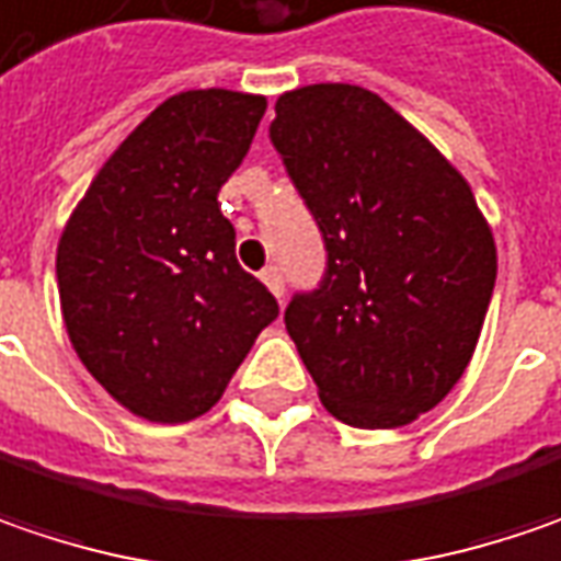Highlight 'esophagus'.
I'll use <instances>...</instances> for the list:
<instances>
[{
    "mask_svg": "<svg viewBox=\"0 0 561 561\" xmlns=\"http://www.w3.org/2000/svg\"><path fill=\"white\" fill-rule=\"evenodd\" d=\"M262 280H265V287L271 294L277 296V299H284V271L277 265H267L262 271Z\"/></svg>",
    "mask_w": 561,
    "mask_h": 561,
    "instance_id": "esophagus-1",
    "label": "esophagus"
}]
</instances>
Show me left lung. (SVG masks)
I'll use <instances>...</instances> for the list:
<instances>
[{
    "instance_id": "1",
    "label": "left lung",
    "mask_w": 561,
    "mask_h": 561,
    "mask_svg": "<svg viewBox=\"0 0 561 561\" xmlns=\"http://www.w3.org/2000/svg\"><path fill=\"white\" fill-rule=\"evenodd\" d=\"M271 145L324 239L284 322L324 410L394 430L463 376L495 287V242L461 173L356 84L277 98Z\"/></svg>"
}]
</instances>
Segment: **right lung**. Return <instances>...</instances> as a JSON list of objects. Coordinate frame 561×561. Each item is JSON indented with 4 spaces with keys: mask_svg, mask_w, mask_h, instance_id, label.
I'll use <instances>...</instances> for the list:
<instances>
[{
    "mask_svg": "<svg viewBox=\"0 0 561 561\" xmlns=\"http://www.w3.org/2000/svg\"><path fill=\"white\" fill-rule=\"evenodd\" d=\"M265 106L224 88L163 100L100 167L59 239L71 347L151 423L208 413L280 312L239 267L237 230L217 205Z\"/></svg>",
    "mask_w": 561,
    "mask_h": 561,
    "instance_id": "1",
    "label": "right lung"
}]
</instances>
